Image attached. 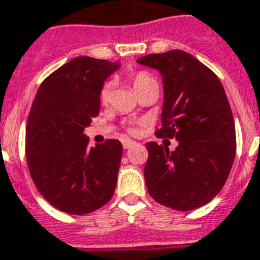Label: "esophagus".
I'll return each mask as SVG.
<instances>
[{"mask_svg": "<svg viewBox=\"0 0 260 260\" xmlns=\"http://www.w3.org/2000/svg\"><path fill=\"white\" fill-rule=\"evenodd\" d=\"M136 145V142L131 139H124L122 140V146H124V149H131V147H134Z\"/></svg>", "mask_w": 260, "mask_h": 260, "instance_id": "34e87169", "label": "esophagus"}]
</instances>
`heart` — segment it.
Listing matches in <instances>:
<instances>
[{
  "label": "heart",
  "instance_id": "obj_1",
  "mask_svg": "<svg viewBox=\"0 0 260 260\" xmlns=\"http://www.w3.org/2000/svg\"><path fill=\"white\" fill-rule=\"evenodd\" d=\"M131 81H132V85H134V89L136 92H139L140 89H143L147 85H151V84H157L155 80L153 77L150 76L149 73H146V71H139V73H136L135 76L131 78ZM110 89H111V84H106L103 88H102L101 92V101L102 102H107L109 99V95H110Z\"/></svg>",
  "mask_w": 260,
  "mask_h": 260
}]
</instances>
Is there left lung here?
Segmentation results:
<instances>
[{
  "instance_id": "obj_1",
  "label": "left lung",
  "mask_w": 260,
  "mask_h": 260,
  "mask_svg": "<svg viewBox=\"0 0 260 260\" xmlns=\"http://www.w3.org/2000/svg\"><path fill=\"white\" fill-rule=\"evenodd\" d=\"M138 63L162 77V128L155 135L179 142L174 151L146 143L147 190L168 208H200L222 190L236 157V128L226 92L212 70L184 51L151 53Z\"/></svg>"
}]
</instances>
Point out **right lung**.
<instances>
[{"label": "right lung", "mask_w": 260, "mask_h": 260, "mask_svg": "<svg viewBox=\"0 0 260 260\" xmlns=\"http://www.w3.org/2000/svg\"><path fill=\"white\" fill-rule=\"evenodd\" d=\"M120 63L80 56L53 71L38 88L26 126V158L38 191L70 215L93 212L110 201L122 145L107 139L89 147L84 129L101 110L105 81Z\"/></svg>", "instance_id": "right-lung-1"}]
</instances>
